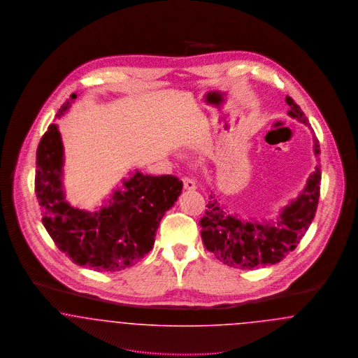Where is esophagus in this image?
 I'll return each mask as SVG.
<instances>
[{"label": "esophagus", "instance_id": "esophagus-1", "mask_svg": "<svg viewBox=\"0 0 358 358\" xmlns=\"http://www.w3.org/2000/svg\"><path fill=\"white\" fill-rule=\"evenodd\" d=\"M182 184H184V187L187 189V190L196 189V182H194V180H192V178H189V177H182Z\"/></svg>", "mask_w": 358, "mask_h": 358}]
</instances>
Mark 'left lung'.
<instances>
[{"label": "left lung", "instance_id": "obj_1", "mask_svg": "<svg viewBox=\"0 0 358 358\" xmlns=\"http://www.w3.org/2000/svg\"><path fill=\"white\" fill-rule=\"evenodd\" d=\"M286 102L289 117L307 123L303 111L292 98L286 96ZM314 153L317 157L320 154L317 138ZM320 168L311 173L303 192L282 209L279 219L273 222L240 219L210 194L204 217L200 220L205 248L224 264L241 270H254L283 260L296 248L314 220L320 200Z\"/></svg>", "mask_w": 358, "mask_h": 358}]
</instances>
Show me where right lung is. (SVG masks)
I'll use <instances>...</instances> for the list:
<instances>
[{"instance_id": "obj_1", "label": "right lung", "mask_w": 358, "mask_h": 358, "mask_svg": "<svg viewBox=\"0 0 358 358\" xmlns=\"http://www.w3.org/2000/svg\"><path fill=\"white\" fill-rule=\"evenodd\" d=\"M76 94L62 106V117ZM63 143L52 123L36 152L34 192L43 224L57 248L79 266L117 273L134 266L154 245L165 212L177 201L182 181L174 176H145L136 171L123 180L108 203L96 212L73 208L63 190Z\"/></svg>"}]
</instances>
